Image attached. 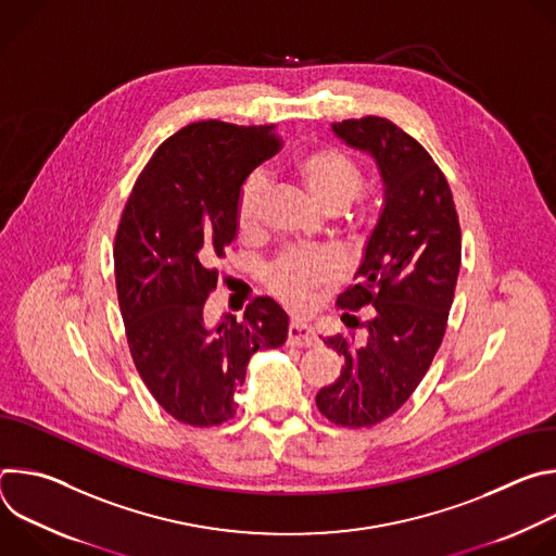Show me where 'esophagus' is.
<instances>
[{
  "mask_svg": "<svg viewBox=\"0 0 556 556\" xmlns=\"http://www.w3.org/2000/svg\"><path fill=\"white\" fill-rule=\"evenodd\" d=\"M288 343L296 345V348H312V345L319 343V337H316L312 326L292 321L290 328H288Z\"/></svg>",
  "mask_w": 556,
  "mask_h": 556,
  "instance_id": "1",
  "label": "esophagus"
}]
</instances>
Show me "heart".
Returning a JSON list of instances; mask_svg holds the SVG:
<instances>
[{"label": "heart", "mask_w": 556, "mask_h": 556, "mask_svg": "<svg viewBox=\"0 0 556 556\" xmlns=\"http://www.w3.org/2000/svg\"><path fill=\"white\" fill-rule=\"evenodd\" d=\"M292 176L309 200L321 211L334 215L343 211L363 189V174L352 157L337 149H309L292 161ZM266 180L253 174L237 200V228L253 235L262 224L266 202ZM334 262L328 255H286L270 270L273 290L286 301L301 305L334 279Z\"/></svg>", "instance_id": "heart-1"}]
</instances>
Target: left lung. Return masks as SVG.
I'll return each instance as SVG.
<instances>
[{
	"instance_id": "obj_1",
	"label": "left lung",
	"mask_w": 556,
	"mask_h": 556,
	"mask_svg": "<svg viewBox=\"0 0 556 556\" xmlns=\"http://www.w3.org/2000/svg\"><path fill=\"white\" fill-rule=\"evenodd\" d=\"M348 147L374 157L382 208L361 266L341 296V321L365 337H328L343 358L341 376L316 393V407L341 427H374L399 412L425 378L446 330L455 294L462 232L453 193L427 149L380 116L332 123Z\"/></svg>"
}]
</instances>
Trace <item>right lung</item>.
Wrapping results in <instances>:
<instances>
[{
	"mask_svg": "<svg viewBox=\"0 0 556 556\" xmlns=\"http://www.w3.org/2000/svg\"><path fill=\"white\" fill-rule=\"evenodd\" d=\"M277 149L275 125L191 123L155 149L121 215L114 270L129 352L157 405L191 427L230 420L251 356L288 339V314L268 296L242 321H204L242 187Z\"/></svg>",
	"mask_w": 556,
	"mask_h": 556,
	"instance_id": "obj_1",
	"label": "right lung"
}]
</instances>
